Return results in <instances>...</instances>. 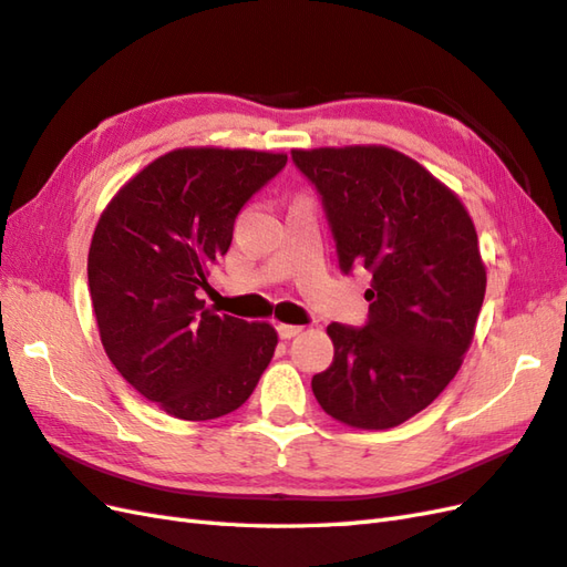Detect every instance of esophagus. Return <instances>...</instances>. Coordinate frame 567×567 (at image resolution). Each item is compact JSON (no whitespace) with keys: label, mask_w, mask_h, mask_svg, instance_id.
<instances>
[{"label":"esophagus","mask_w":567,"mask_h":567,"mask_svg":"<svg viewBox=\"0 0 567 567\" xmlns=\"http://www.w3.org/2000/svg\"><path fill=\"white\" fill-rule=\"evenodd\" d=\"M301 330H303L301 326H289V323H278V336H280L282 340H292V338H297Z\"/></svg>","instance_id":"1"}]
</instances>
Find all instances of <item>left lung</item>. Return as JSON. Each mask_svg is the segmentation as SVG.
<instances>
[{
  "label": "left lung",
  "mask_w": 567,
  "mask_h": 567,
  "mask_svg": "<svg viewBox=\"0 0 567 567\" xmlns=\"http://www.w3.org/2000/svg\"><path fill=\"white\" fill-rule=\"evenodd\" d=\"M321 194L342 272L367 268L369 321L330 323L318 404L354 429H393L455 379L486 295L467 208L416 159L385 145L292 151Z\"/></svg>",
  "instance_id": "1"
}]
</instances>
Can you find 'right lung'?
<instances>
[{"label": "right lung", "mask_w": 567, "mask_h": 567, "mask_svg": "<svg viewBox=\"0 0 567 567\" xmlns=\"http://www.w3.org/2000/svg\"><path fill=\"white\" fill-rule=\"evenodd\" d=\"M285 165V153L177 148L100 215L89 251L100 340L122 379L169 416L235 412L270 364L275 328L217 316L198 289L227 254L244 203Z\"/></svg>", "instance_id": "add662e5"}]
</instances>
